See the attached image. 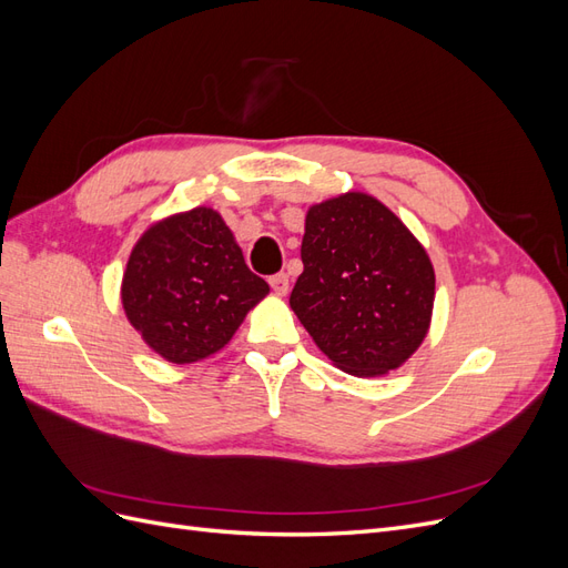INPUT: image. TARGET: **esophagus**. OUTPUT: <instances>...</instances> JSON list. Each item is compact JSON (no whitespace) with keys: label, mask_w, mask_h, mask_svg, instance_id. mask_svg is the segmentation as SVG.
I'll use <instances>...</instances> for the list:
<instances>
[{"label":"esophagus","mask_w":568,"mask_h":568,"mask_svg":"<svg viewBox=\"0 0 568 568\" xmlns=\"http://www.w3.org/2000/svg\"><path fill=\"white\" fill-rule=\"evenodd\" d=\"M270 286L277 296H286L288 294V274L280 272V274H272L270 277Z\"/></svg>","instance_id":"esophagus-1"}]
</instances>
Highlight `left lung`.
Here are the masks:
<instances>
[{
  "label": "left lung",
  "instance_id": "left-lung-1",
  "mask_svg": "<svg viewBox=\"0 0 568 568\" xmlns=\"http://www.w3.org/2000/svg\"><path fill=\"white\" fill-rule=\"evenodd\" d=\"M301 261L288 305L338 369L382 376L422 346L436 298L434 265L379 199L348 192L311 205Z\"/></svg>",
  "mask_w": 568,
  "mask_h": 568
}]
</instances>
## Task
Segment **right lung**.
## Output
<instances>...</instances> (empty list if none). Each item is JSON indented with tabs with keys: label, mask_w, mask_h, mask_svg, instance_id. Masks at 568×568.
<instances>
[{
	"label": "right lung",
	"mask_w": 568,
	"mask_h": 568,
	"mask_svg": "<svg viewBox=\"0 0 568 568\" xmlns=\"http://www.w3.org/2000/svg\"><path fill=\"white\" fill-rule=\"evenodd\" d=\"M267 294L225 220L205 205L151 225L134 244L120 286L130 324L173 365L225 348Z\"/></svg>",
	"instance_id": "add662e5"
}]
</instances>
